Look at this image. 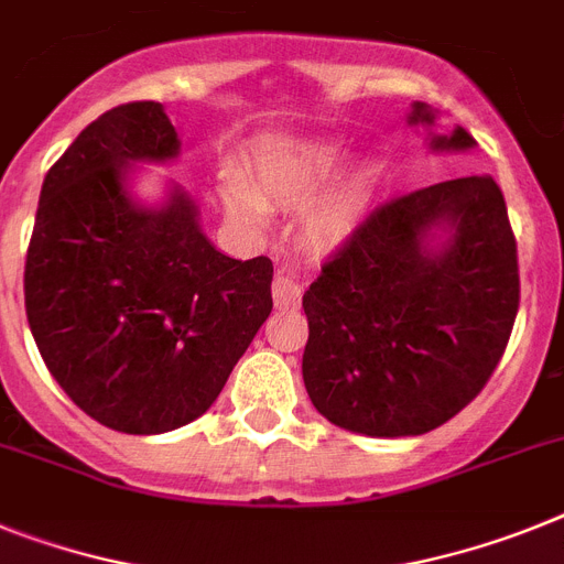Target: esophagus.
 Instances as JSON below:
<instances>
[{
	"instance_id": "obj_1",
	"label": "esophagus",
	"mask_w": 564,
	"mask_h": 564,
	"mask_svg": "<svg viewBox=\"0 0 564 564\" xmlns=\"http://www.w3.org/2000/svg\"><path fill=\"white\" fill-rule=\"evenodd\" d=\"M301 295H304V278L295 272V269H278L272 281V297L278 306H297L301 304Z\"/></svg>"
}]
</instances>
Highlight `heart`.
<instances>
[{"instance_id": "obj_1", "label": "heart", "mask_w": 564, "mask_h": 564, "mask_svg": "<svg viewBox=\"0 0 564 564\" xmlns=\"http://www.w3.org/2000/svg\"><path fill=\"white\" fill-rule=\"evenodd\" d=\"M340 165L335 145H297V149H267L252 163V188L238 180H226L224 206L235 220L246 226L267 224V203L310 200L312 194L333 177ZM355 215V194L326 197L310 212V231L321 240H335L347 231Z\"/></svg>"}]
</instances>
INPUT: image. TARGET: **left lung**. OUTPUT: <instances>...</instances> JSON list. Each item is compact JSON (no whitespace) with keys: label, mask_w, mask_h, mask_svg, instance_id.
<instances>
[{"label":"left lung","mask_w":564,"mask_h":564,"mask_svg":"<svg viewBox=\"0 0 564 564\" xmlns=\"http://www.w3.org/2000/svg\"><path fill=\"white\" fill-rule=\"evenodd\" d=\"M415 102L410 126H433ZM435 151L476 145L465 129ZM448 238L433 245L434 229ZM304 384L324 419L399 438L462 413L501 361L519 312V260L501 188L444 180L370 212L304 292Z\"/></svg>","instance_id":"left-lung-1"}]
</instances>
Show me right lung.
Returning a JSON list of instances; mask_svg holds the SVG:
<instances>
[{
  "mask_svg": "<svg viewBox=\"0 0 564 564\" xmlns=\"http://www.w3.org/2000/svg\"><path fill=\"white\" fill-rule=\"evenodd\" d=\"M160 102H126L51 165L25 258V312L68 399L111 430H177L215 404L272 312V260L217 252L180 186L145 209L131 163L177 158Z\"/></svg>",
  "mask_w": 564,
  "mask_h": 564,
  "instance_id": "add662e5",
  "label": "right lung"
}]
</instances>
